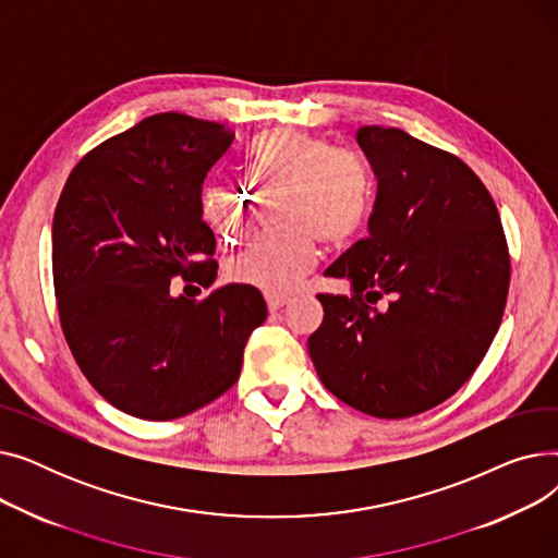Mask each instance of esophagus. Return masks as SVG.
<instances>
[{
	"label": "esophagus",
	"mask_w": 558,
	"mask_h": 558,
	"mask_svg": "<svg viewBox=\"0 0 558 558\" xmlns=\"http://www.w3.org/2000/svg\"><path fill=\"white\" fill-rule=\"evenodd\" d=\"M289 303V296H280V294H267V305L271 312L282 310Z\"/></svg>",
	"instance_id": "1"
}]
</instances>
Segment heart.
Here are the masks:
<instances>
[{"label":"heart","instance_id":"obj_1","mask_svg":"<svg viewBox=\"0 0 558 558\" xmlns=\"http://www.w3.org/2000/svg\"><path fill=\"white\" fill-rule=\"evenodd\" d=\"M244 179L259 194L282 190L278 234H259L228 262V274L269 294H287L316 264V242L343 244L368 217L373 183L366 162L320 135L278 129L259 135L244 156ZM255 196L242 183L208 181L201 213L223 240L246 230Z\"/></svg>","mask_w":558,"mask_h":558}]
</instances>
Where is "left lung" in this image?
Wrapping results in <instances>:
<instances>
[{
    "instance_id": "1",
    "label": "left lung",
    "mask_w": 558,
    "mask_h": 558,
    "mask_svg": "<svg viewBox=\"0 0 558 558\" xmlns=\"http://www.w3.org/2000/svg\"><path fill=\"white\" fill-rule=\"evenodd\" d=\"M377 179L368 238L326 269L353 299L320 294L307 339L339 400L375 418H409L448 400L500 328L509 251L475 171L400 129L362 126Z\"/></svg>"
}]
</instances>
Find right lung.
Here are the masks:
<instances>
[{"instance_id": "obj_1", "label": "right lung", "mask_w": 558, "mask_h": 558, "mask_svg": "<svg viewBox=\"0 0 558 558\" xmlns=\"http://www.w3.org/2000/svg\"><path fill=\"white\" fill-rule=\"evenodd\" d=\"M232 137L217 122L151 114L87 154L58 198L51 262L65 339L87 383L135 418H181L226 393L267 318L251 284L171 294L175 276L217 278L201 190Z\"/></svg>"}]
</instances>
